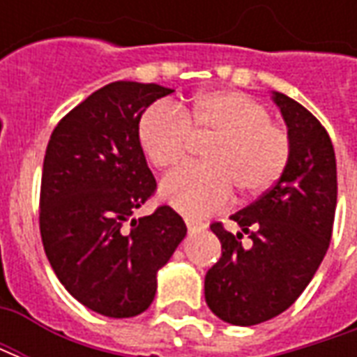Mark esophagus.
Segmentation results:
<instances>
[{"instance_id":"obj_1","label":"esophagus","mask_w":357,"mask_h":357,"mask_svg":"<svg viewBox=\"0 0 357 357\" xmlns=\"http://www.w3.org/2000/svg\"><path fill=\"white\" fill-rule=\"evenodd\" d=\"M185 225H187V229H189V233L201 231V229H204V224H202V222H199V220H195V218H185Z\"/></svg>"}]
</instances>
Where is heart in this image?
Listing matches in <instances>:
<instances>
[{
  "label": "heart",
  "mask_w": 357,
  "mask_h": 357,
  "mask_svg": "<svg viewBox=\"0 0 357 357\" xmlns=\"http://www.w3.org/2000/svg\"><path fill=\"white\" fill-rule=\"evenodd\" d=\"M137 139L158 170L181 162L191 139H210L204 166L179 168L160 183L164 201L191 218L224 208L233 189L241 199L268 193L287 170L292 149L289 132L271 122L262 102L231 89L202 93L178 109L156 102L141 114Z\"/></svg>",
  "instance_id": "1"
}]
</instances>
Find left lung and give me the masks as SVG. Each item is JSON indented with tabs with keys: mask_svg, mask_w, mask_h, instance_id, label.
<instances>
[{
	"mask_svg": "<svg viewBox=\"0 0 357 357\" xmlns=\"http://www.w3.org/2000/svg\"><path fill=\"white\" fill-rule=\"evenodd\" d=\"M289 135L291 160L275 185L233 214L253 241L243 248L222 222L210 229L222 256L204 277V298L214 314L241 327L258 325L294 304L323 262L337 210V160L321 122L284 93H273Z\"/></svg>",
	"mask_w": 357,
	"mask_h": 357,
	"instance_id": "left-lung-1",
	"label": "left lung"
}]
</instances>
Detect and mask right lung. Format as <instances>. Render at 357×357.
<instances>
[{
    "label": "right lung",
    "mask_w": 357,
    "mask_h": 357,
    "mask_svg": "<svg viewBox=\"0 0 357 357\" xmlns=\"http://www.w3.org/2000/svg\"><path fill=\"white\" fill-rule=\"evenodd\" d=\"M170 93L158 84L112 82L61 118L47 143L40 189L45 255L66 291L107 317L151 306L156 271L187 233L166 204L127 223L156 189L137 139L139 118Z\"/></svg>",
    "instance_id": "right-lung-1"
}]
</instances>
